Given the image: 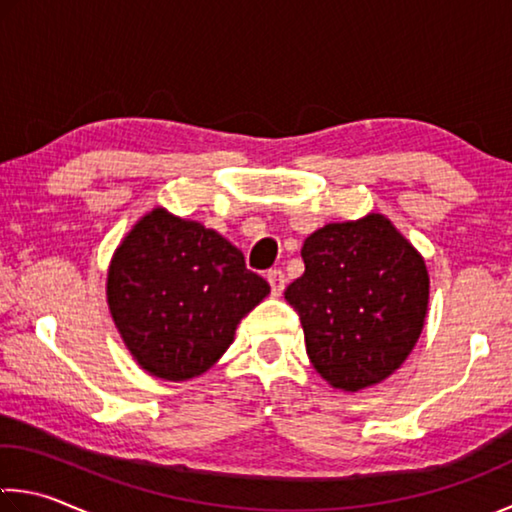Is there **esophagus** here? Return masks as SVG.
<instances>
[{"label": "esophagus", "instance_id": "esophagus-1", "mask_svg": "<svg viewBox=\"0 0 512 512\" xmlns=\"http://www.w3.org/2000/svg\"><path fill=\"white\" fill-rule=\"evenodd\" d=\"M266 280H269L273 296H280L282 289H285V273H282L280 269H271L269 273H266Z\"/></svg>", "mask_w": 512, "mask_h": 512}]
</instances>
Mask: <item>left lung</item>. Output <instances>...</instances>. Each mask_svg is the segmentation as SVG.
Masks as SVG:
<instances>
[{
	"mask_svg": "<svg viewBox=\"0 0 512 512\" xmlns=\"http://www.w3.org/2000/svg\"><path fill=\"white\" fill-rule=\"evenodd\" d=\"M305 273L285 291L323 380L360 392L401 367L424 330L428 271L383 214L328 223L300 250Z\"/></svg>",
	"mask_w": 512,
	"mask_h": 512,
	"instance_id": "obj_1",
	"label": "left lung"
}]
</instances>
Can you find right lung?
Returning a JSON list of instances; mask_svg holds the SVG:
<instances>
[{
	"mask_svg": "<svg viewBox=\"0 0 512 512\" xmlns=\"http://www.w3.org/2000/svg\"><path fill=\"white\" fill-rule=\"evenodd\" d=\"M269 291L237 246L164 207L127 232L107 275L109 310L132 358L173 383L212 369Z\"/></svg>",
	"mask_w": 512,
	"mask_h": 512,
	"instance_id": "add662e5",
	"label": "right lung"
}]
</instances>
